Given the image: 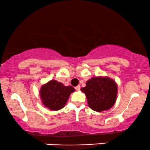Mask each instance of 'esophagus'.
<instances>
[{
  "label": "esophagus",
  "mask_w": 150,
  "mask_h": 150,
  "mask_svg": "<svg viewBox=\"0 0 150 150\" xmlns=\"http://www.w3.org/2000/svg\"><path fill=\"white\" fill-rule=\"evenodd\" d=\"M75 89H76V90L79 91V90H80V89H81V87H80V85H78V86L75 87Z\"/></svg>",
  "instance_id": "34e87169"
}]
</instances>
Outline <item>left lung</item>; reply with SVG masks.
I'll return each instance as SVG.
<instances>
[{
    "instance_id": "8db88e82",
    "label": "left lung",
    "mask_w": 150,
    "mask_h": 150,
    "mask_svg": "<svg viewBox=\"0 0 150 150\" xmlns=\"http://www.w3.org/2000/svg\"><path fill=\"white\" fill-rule=\"evenodd\" d=\"M81 89L86 95L89 108L96 112L110 110L116 102L117 85L109 77H93Z\"/></svg>"
}]
</instances>
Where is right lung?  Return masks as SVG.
Wrapping results in <instances>:
<instances>
[{
  "label": "right lung",
  "mask_w": 150,
  "mask_h": 150,
  "mask_svg": "<svg viewBox=\"0 0 150 150\" xmlns=\"http://www.w3.org/2000/svg\"><path fill=\"white\" fill-rule=\"evenodd\" d=\"M74 91L72 86H65L63 83L51 80L41 87L40 96L45 107L56 111L64 108L70 94Z\"/></svg>",
  "instance_id": "obj_1"
}]
</instances>
